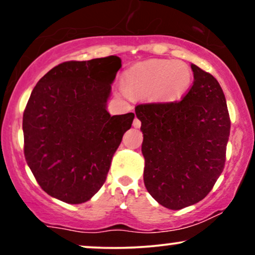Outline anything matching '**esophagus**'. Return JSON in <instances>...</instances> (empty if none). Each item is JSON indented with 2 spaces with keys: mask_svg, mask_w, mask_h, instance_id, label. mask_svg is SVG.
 <instances>
[{
  "mask_svg": "<svg viewBox=\"0 0 255 255\" xmlns=\"http://www.w3.org/2000/svg\"><path fill=\"white\" fill-rule=\"evenodd\" d=\"M133 126L135 128H140V126H141V121H140V120L137 118H135V119H134V121H133Z\"/></svg>",
  "mask_w": 255,
  "mask_h": 255,
  "instance_id": "34e87169",
  "label": "esophagus"
}]
</instances>
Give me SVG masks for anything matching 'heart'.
Returning a JSON list of instances; mask_svg holds the SVG:
<instances>
[{
  "mask_svg": "<svg viewBox=\"0 0 255 255\" xmlns=\"http://www.w3.org/2000/svg\"><path fill=\"white\" fill-rule=\"evenodd\" d=\"M192 81V71L186 63L151 60L135 64L126 73L125 90L131 96H151L157 101L171 102L183 97Z\"/></svg>",
  "mask_w": 255,
  "mask_h": 255,
  "instance_id": "b5f03b06",
  "label": "heart"
}]
</instances>
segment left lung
I'll return each instance as SVG.
<instances>
[{
  "mask_svg": "<svg viewBox=\"0 0 255 255\" xmlns=\"http://www.w3.org/2000/svg\"><path fill=\"white\" fill-rule=\"evenodd\" d=\"M194 81L178 102L135 107L144 134V183L162 206L181 210L206 197L221 176L230 118L221 85L191 64Z\"/></svg>",
  "mask_w": 255,
  "mask_h": 255,
  "instance_id": "1",
  "label": "left lung"
}]
</instances>
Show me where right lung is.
Instances as JSON below:
<instances>
[{"mask_svg": "<svg viewBox=\"0 0 255 255\" xmlns=\"http://www.w3.org/2000/svg\"><path fill=\"white\" fill-rule=\"evenodd\" d=\"M121 58L68 61L38 81L22 118L24 153L44 192L68 204L90 200L103 186L134 114L111 116V84Z\"/></svg>", "mask_w": 255, "mask_h": 255, "instance_id": "1", "label": "right lung"}]
</instances>
